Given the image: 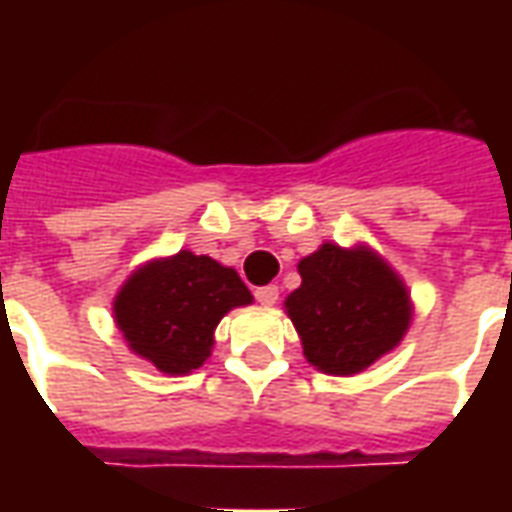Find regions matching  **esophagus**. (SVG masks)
Here are the masks:
<instances>
[{
  "label": "esophagus",
  "instance_id": "1",
  "mask_svg": "<svg viewBox=\"0 0 512 512\" xmlns=\"http://www.w3.org/2000/svg\"><path fill=\"white\" fill-rule=\"evenodd\" d=\"M255 299L260 301V304H266V307H271V304H277L279 288H277V285H266V288H257L255 290Z\"/></svg>",
  "mask_w": 512,
  "mask_h": 512
}]
</instances>
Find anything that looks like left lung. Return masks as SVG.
I'll list each match as a JSON object with an SVG mask.
<instances>
[{
	"label": "left lung",
	"mask_w": 512,
	"mask_h": 512,
	"mask_svg": "<svg viewBox=\"0 0 512 512\" xmlns=\"http://www.w3.org/2000/svg\"><path fill=\"white\" fill-rule=\"evenodd\" d=\"M301 285L285 310L312 367L354 376L400 345L411 296L384 257L367 246L323 244L299 263Z\"/></svg>",
	"instance_id": "8db88e82"
}]
</instances>
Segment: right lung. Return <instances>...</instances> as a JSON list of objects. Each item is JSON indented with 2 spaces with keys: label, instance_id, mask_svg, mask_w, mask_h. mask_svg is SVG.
Returning <instances> with one entry per match:
<instances>
[{
  "label": "right lung",
  "instance_id": "right-lung-1",
  "mask_svg": "<svg viewBox=\"0 0 512 512\" xmlns=\"http://www.w3.org/2000/svg\"><path fill=\"white\" fill-rule=\"evenodd\" d=\"M246 304L252 293L235 268L183 249L136 268L117 290L112 312L136 356L167 376H186L211 356L219 321Z\"/></svg>",
  "mask_w": 512,
  "mask_h": 512
}]
</instances>
